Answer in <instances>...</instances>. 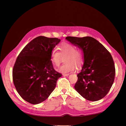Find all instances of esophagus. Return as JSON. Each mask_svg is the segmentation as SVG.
Here are the masks:
<instances>
[{"label": "esophagus", "instance_id": "obj_1", "mask_svg": "<svg viewBox=\"0 0 126 126\" xmlns=\"http://www.w3.org/2000/svg\"><path fill=\"white\" fill-rule=\"evenodd\" d=\"M69 75V74H63V76H64V77H66V76H68Z\"/></svg>", "mask_w": 126, "mask_h": 126}]
</instances>
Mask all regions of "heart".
I'll list each match as a JSON object with an SVG mask.
<instances>
[{
  "mask_svg": "<svg viewBox=\"0 0 126 126\" xmlns=\"http://www.w3.org/2000/svg\"><path fill=\"white\" fill-rule=\"evenodd\" d=\"M59 51L54 49L50 54L51 62L55 66H59L62 63L63 58H64V63L58 68V71L62 73L74 71L76 66L80 67L83 63V59L81 52L76 50V47L73 45L64 43L61 44L59 47Z\"/></svg>",
  "mask_w": 126,
  "mask_h": 126,
  "instance_id": "heart-1",
  "label": "heart"
}]
</instances>
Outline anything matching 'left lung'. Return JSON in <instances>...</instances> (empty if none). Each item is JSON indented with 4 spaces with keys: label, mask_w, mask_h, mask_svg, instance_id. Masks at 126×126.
<instances>
[{
    "label": "left lung",
    "mask_w": 126,
    "mask_h": 126,
    "mask_svg": "<svg viewBox=\"0 0 126 126\" xmlns=\"http://www.w3.org/2000/svg\"><path fill=\"white\" fill-rule=\"evenodd\" d=\"M66 40L83 51L84 63L77 75L75 89L86 99L96 101L105 97L113 84L115 67L104 46L91 37H67Z\"/></svg>",
    "instance_id": "1"
}]
</instances>
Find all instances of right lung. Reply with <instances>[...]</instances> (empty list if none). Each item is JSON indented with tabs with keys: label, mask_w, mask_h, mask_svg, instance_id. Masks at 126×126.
<instances>
[{
	"label": "right lung",
	"mask_w": 126,
	"mask_h": 126,
	"mask_svg": "<svg viewBox=\"0 0 126 126\" xmlns=\"http://www.w3.org/2000/svg\"><path fill=\"white\" fill-rule=\"evenodd\" d=\"M60 41L57 38L39 36L22 49L15 62L13 79L22 99L36 105L43 102L55 89L62 74L53 67L50 54Z\"/></svg>",
	"instance_id": "obj_1"
}]
</instances>
